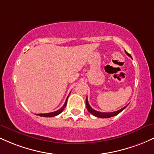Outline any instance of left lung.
<instances>
[{
    "instance_id": "1",
    "label": "left lung",
    "mask_w": 154,
    "mask_h": 154,
    "mask_svg": "<svg viewBox=\"0 0 154 154\" xmlns=\"http://www.w3.org/2000/svg\"><path fill=\"white\" fill-rule=\"evenodd\" d=\"M126 54H127L128 56L130 57L131 58H132V57H131V55L128 54V53L127 52V51H125ZM86 108H87L88 111L89 112V113H91L92 115H94V116L96 117H98V118H110V117L112 116H115L118 115L119 113H120L123 110L124 108H126L127 107V105H126L125 107H124L123 108H122V109L117 110V111H114V112H110V113H103V112H99V111H97V110H94L93 108H91V106L89 105V102H88V99L87 97L86 98Z\"/></svg>"
}]
</instances>
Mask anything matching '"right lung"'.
Masks as SVG:
<instances>
[{"mask_svg":"<svg viewBox=\"0 0 154 154\" xmlns=\"http://www.w3.org/2000/svg\"><path fill=\"white\" fill-rule=\"evenodd\" d=\"M68 97H67L66 99V101H65V104L63 107H62L60 109H59L57 110V111H54V112H51V113H39V114H37L38 116H43V117H54L55 116H57L60 114V113H61L63 111L64 108L66 107V105H67V101H68Z\"/></svg>","mask_w":154,"mask_h":154,"instance_id":"right-lung-1","label":"right lung"}]
</instances>
